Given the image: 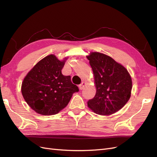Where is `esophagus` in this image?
I'll return each instance as SVG.
<instances>
[{"label":"esophagus","mask_w":157,"mask_h":157,"mask_svg":"<svg viewBox=\"0 0 157 157\" xmlns=\"http://www.w3.org/2000/svg\"><path fill=\"white\" fill-rule=\"evenodd\" d=\"M85 84H85L84 82H82L81 84H80V85H79V88H80V90H82L84 88V86H85Z\"/></svg>","instance_id":"34e87169"}]
</instances>
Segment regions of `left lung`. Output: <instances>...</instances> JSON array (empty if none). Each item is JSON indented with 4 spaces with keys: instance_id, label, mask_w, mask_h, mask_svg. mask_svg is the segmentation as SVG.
Here are the masks:
<instances>
[{
    "instance_id": "left-lung-1",
    "label": "left lung",
    "mask_w": 157,
    "mask_h": 157,
    "mask_svg": "<svg viewBox=\"0 0 157 157\" xmlns=\"http://www.w3.org/2000/svg\"><path fill=\"white\" fill-rule=\"evenodd\" d=\"M96 86L88 106L98 115H110L125 105L131 96L132 78L128 71L111 57L99 52L87 56Z\"/></svg>"
}]
</instances>
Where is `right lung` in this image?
I'll return each mask as SVG.
<instances>
[{
  "mask_svg": "<svg viewBox=\"0 0 157 157\" xmlns=\"http://www.w3.org/2000/svg\"><path fill=\"white\" fill-rule=\"evenodd\" d=\"M65 60L49 55L38 62L26 75L21 93L27 103L37 113L52 115L67 105L72 95L78 92L71 76L61 73Z\"/></svg>",
  "mask_w": 157,
  "mask_h": 157,
  "instance_id": "add662e5",
  "label": "right lung"
}]
</instances>
